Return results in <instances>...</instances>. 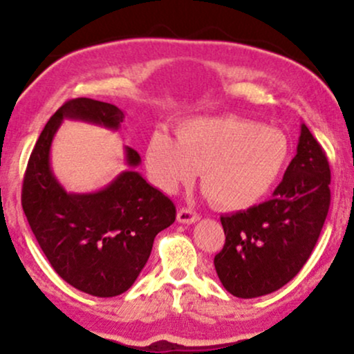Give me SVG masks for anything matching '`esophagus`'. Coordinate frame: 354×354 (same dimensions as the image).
<instances>
[{"label": "esophagus", "instance_id": "esophagus-1", "mask_svg": "<svg viewBox=\"0 0 354 354\" xmlns=\"http://www.w3.org/2000/svg\"><path fill=\"white\" fill-rule=\"evenodd\" d=\"M198 219H200V216H198V213H194L193 209L181 208L178 211V221H180L181 225H193Z\"/></svg>", "mask_w": 354, "mask_h": 354}]
</instances>
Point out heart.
Segmentation results:
<instances>
[{
    "instance_id": "heart-1",
    "label": "heart",
    "mask_w": 354,
    "mask_h": 354,
    "mask_svg": "<svg viewBox=\"0 0 354 354\" xmlns=\"http://www.w3.org/2000/svg\"><path fill=\"white\" fill-rule=\"evenodd\" d=\"M176 139L156 131L146 148V165L166 193L189 185L200 169L201 186L213 205L250 209L276 188L290 165V138L239 116L193 118L178 126Z\"/></svg>"
}]
</instances>
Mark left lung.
Instances as JSON below:
<instances>
[{"label":"left lung","mask_w":354,"mask_h":354,"mask_svg":"<svg viewBox=\"0 0 354 354\" xmlns=\"http://www.w3.org/2000/svg\"><path fill=\"white\" fill-rule=\"evenodd\" d=\"M328 158L301 123L295 158L273 198L221 216L225 246L214 268L236 298H258L290 283L308 261L330 209Z\"/></svg>","instance_id":"obj_1"}]
</instances>
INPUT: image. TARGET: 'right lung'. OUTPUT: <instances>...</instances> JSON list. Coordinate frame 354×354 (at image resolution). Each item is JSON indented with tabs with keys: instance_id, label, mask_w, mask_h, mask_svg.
I'll return each instance as SVG.
<instances>
[{
	"instance_id": "1",
	"label": "right lung",
	"mask_w": 354,
	"mask_h": 354,
	"mask_svg": "<svg viewBox=\"0 0 354 354\" xmlns=\"http://www.w3.org/2000/svg\"><path fill=\"white\" fill-rule=\"evenodd\" d=\"M63 120L118 131L124 113L91 98L70 100L36 141L23 180L21 205L36 241L68 284L98 298L128 291L140 276L154 236L171 226L176 206L135 171L141 158L124 146L128 169L91 193H68L51 169L50 153Z\"/></svg>"
}]
</instances>
